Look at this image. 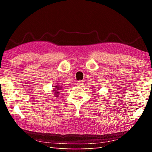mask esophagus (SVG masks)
<instances>
[{"instance_id": "obj_1", "label": "esophagus", "mask_w": 152, "mask_h": 152, "mask_svg": "<svg viewBox=\"0 0 152 152\" xmlns=\"http://www.w3.org/2000/svg\"><path fill=\"white\" fill-rule=\"evenodd\" d=\"M83 81H78V82H77V86L82 87V86H83Z\"/></svg>"}]
</instances>
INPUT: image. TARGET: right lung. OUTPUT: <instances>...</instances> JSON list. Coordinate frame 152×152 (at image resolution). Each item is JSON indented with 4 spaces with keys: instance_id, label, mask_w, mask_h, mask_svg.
<instances>
[{
    "instance_id": "add662e5",
    "label": "right lung",
    "mask_w": 152,
    "mask_h": 152,
    "mask_svg": "<svg viewBox=\"0 0 152 152\" xmlns=\"http://www.w3.org/2000/svg\"><path fill=\"white\" fill-rule=\"evenodd\" d=\"M55 87H56V88L53 89H54L53 91H55V94H56V95L57 96H58L57 95H59V90H61L60 89H61V88H59V86H55Z\"/></svg>"
}]
</instances>
